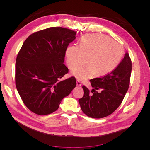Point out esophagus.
Returning a JSON list of instances; mask_svg holds the SVG:
<instances>
[{
  "instance_id": "obj_1",
  "label": "esophagus",
  "mask_w": 150,
  "mask_h": 150,
  "mask_svg": "<svg viewBox=\"0 0 150 150\" xmlns=\"http://www.w3.org/2000/svg\"><path fill=\"white\" fill-rule=\"evenodd\" d=\"M76 83H77V86H81V82H80L79 80H78V81H76Z\"/></svg>"
}]
</instances>
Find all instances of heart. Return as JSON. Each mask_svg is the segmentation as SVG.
Masks as SVG:
<instances>
[{"instance_id":"1","label":"heart","mask_w":150,"mask_h":150,"mask_svg":"<svg viewBox=\"0 0 150 150\" xmlns=\"http://www.w3.org/2000/svg\"><path fill=\"white\" fill-rule=\"evenodd\" d=\"M122 55L120 44L101 34L84 35L79 46H71L66 51V63L71 70L84 64L88 57V64L72 72L79 81L110 73L118 66Z\"/></svg>"}]
</instances>
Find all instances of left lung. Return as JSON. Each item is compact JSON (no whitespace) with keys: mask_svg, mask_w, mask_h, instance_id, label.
Instances as JSON below:
<instances>
[{"mask_svg":"<svg viewBox=\"0 0 150 150\" xmlns=\"http://www.w3.org/2000/svg\"><path fill=\"white\" fill-rule=\"evenodd\" d=\"M132 64L129 54L125 57L116 69L101 78L90 80L92 89L83 86L84 96L79 99L83 112L93 118H102L114 112L120 106L128 91L130 83ZM100 89L98 93L96 90Z\"/></svg>","mask_w":150,"mask_h":150,"instance_id":"left-lung-1","label":"left lung"}]
</instances>
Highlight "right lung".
Instances as JSON below:
<instances>
[{
    "instance_id": "add662e5",
    "label": "right lung",
    "mask_w": 150,
    "mask_h": 150,
    "mask_svg": "<svg viewBox=\"0 0 150 150\" xmlns=\"http://www.w3.org/2000/svg\"><path fill=\"white\" fill-rule=\"evenodd\" d=\"M76 35V31L53 27L32 34L22 44L16 58V85L24 104L34 113L56 111L76 87L73 76L61 80L69 71L63 62Z\"/></svg>"
}]
</instances>
